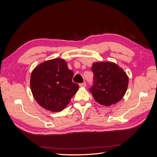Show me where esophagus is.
<instances>
[{
    "mask_svg": "<svg viewBox=\"0 0 157 157\" xmlns=\"http://www.w3.org/2000/svg\"><path fill=\"white\" fill-rule=\"evenodd\" d=\"M79 86H80V87H86V82H84L83 83L80 84H79Z\"/></svg>",
    "mask_w": 157,
    "mask_h": 157,
    "instance_id": "1",
    "label": "esophagus"
}]
</instances>
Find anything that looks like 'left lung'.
<instances>
[{
	"label": "left lung",
	"instance_id": "1",
	"mask_svg": "<svg viewBox=\"0 0 157 157\" xmlns=\"http://www.w3.org/2000/svg\"><path fill=\"white\" fill-rule=\"evenodd\" d=\"M94 85L90 88L94 98L102 105L111 106L124 97L128 85V77L119 65L110 62L92 64Z\"/></svg>",
	"mask_w": 157,
	"mask_h": 157
}]
</instances>
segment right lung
Returning a JSON list of instances; mask_svg holds the SVG:
<instances>
[{"label":"right lung","instance_id":"right-lung-1","mask_svg":"<svg viewBox=\"0 0 157 157\" xmlns=\"http://www.w3.org/2000/svg\"><path fill=\"white\" fill-rule=\"evenodd\" d=\"M73 75L63 59L47 60L37 65L30 79L36 101L52 112L63 110L79 88L77 84L72 82Z\"/></svg>","mask_w":157,"mask_h":157}]
</instances>
